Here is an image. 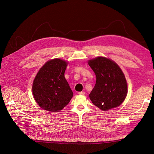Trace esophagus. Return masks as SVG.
<instances>
[{"instance_id":"obj_1","label":"esophagus","mask_w":154,"mask_h":154,"mask_svg":"<svg viewBox=\"0 0 154 154\" xmlns=\"http://www.w3.org/2000/svg\"><path fill=\"white\" fill-rule=\"evenodd\" d=\"M78 94H81V95H84L85 94V91H80V92H78Z\"/></svg>"}]
</instances>
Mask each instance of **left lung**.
I'll return each mask as SVG.
<instances>
[{"instance_id": "obj_1", "label": "left lung", "mask_w": 154, "mask_h": 154, "mask_svg": "<svg viewBox=\"0 0 154 154\" xmlns=\"http://www.w3.org/2000/svg\"><path fill=\"white\" fill-rule=\"evenodd\" d=\"M88 64L97 77L96 84L89 95L92 103L103 111L120 106L127 97L128 88L119 65L101 56L89 60Z\"/></svg>"}]
</instances>
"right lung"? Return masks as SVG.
<instances>
[{
	"label": "right lung",
	"mask_w": 154,
	"mask_h": 154,
	"mask_svg": "<svg viewBox=\"0 0 154 154\" xmlns=\"http://www.w3.org/2000/svg\"><path fill=\"white\" fill-rule=\"evenodd\" d=\"M68 63L61 59L48 61L39 69L32 84V94L39 106L57 112L66 106L73 96L64 77Z\"/></svg>",
	"instance_id": "right-lung-1"
}]
</instances>
